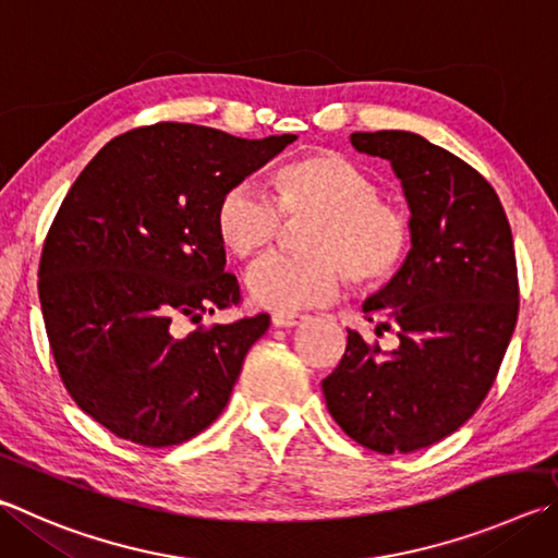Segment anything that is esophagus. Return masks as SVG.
Segmentation results:
<instances>
[{"instance_id":"esophagus-1","label":"esophagus","mask_w":558,"mask_h":558,"mask_svg":"<svg viewBox=\"0 0 558 558\" xmlns=\"http://www.w3.org/2000/svg\"><path fill=\"white\" fill-rule=\"evenodd\" d=\"M272 327H298V324H302L305 322V317H302V314H272Z\"/></svg>"}]
</instances>
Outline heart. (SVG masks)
Wrapping results in <instances>:
<instances>
[{
  "label": "heart",
  "instance_id": "1",
  "mask_svg": "<svg viewBox=\"0 0 558 558\" xmlns=\"http://www.w3.org/2000/svg\"><path fill=\"white\" fill-rule=\"evenodd\" d=\"M272 199L236 182L221 192L215 231L231 256L256 258L280 236L282 221L310 225L300 231L302 256H266L246 272L248 298L278 314L307 310L337 295L341 276L368 290L402 268L412 246L410 217L380 199L366 170L333 150L300 156L270 178Z\"/></svg>",
  "mask_w": 558,
  "mask_h": 558
}]
</instances>
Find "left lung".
Returning a JSON list of instances; mask_svg holds the SVG:
<instances>
[{
	"mask_svg": "<svg viewBox=\"0 0 558 558\" xmlns=\"http://www.w3.org/2000/svg\"><path fill=\"white\" fill-rule=\"evenodd\" d=\"M361 154L390 160L410 205L412 248L363 305L395 331L383 351L349 329L322 380L331 417L361 447L410 453L449 437L490 392L520 310L510 221L478 170L410 131H356Z\"/></svg>",
	"mask_w": 558,
	"mask_h": 558,
	"instance_id": "1",
	"label": "left lung"
}]
</instances>
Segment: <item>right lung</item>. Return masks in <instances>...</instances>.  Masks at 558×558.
Returning <instances> with one entry per match:
<instances>
[{
  "mask_svg": "<svg viewBox=\"0 0 558 558\" xmlns=\"http://www.w3.org/2000/svg\"><path fill=\"white\" fill-rule=\"evenodd\" d=\"M295 138L160 121L111 138L68 190L44 241L38 298L60 380L111 434L175 447L227 408L270 317L185 333L241 302L215 207Z\"/></svg>",
  "mask_w": 558,
  "mask_h": 558,
  "instance_id": "1",
  "label": "right lung"
}]
</instances>
